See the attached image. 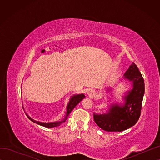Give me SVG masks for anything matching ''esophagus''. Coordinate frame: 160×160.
I'll return each mask as SVG.
<instances>
[{
  "label": "esophagus",
  "mask_w": 160,
  "mask_h": 160,
  "mask_svg": "<svg viewBox=\"0 0 160 160\" xmlns=\"http://www.w3.org/2000/svg\"><path fill=\"white\" fill-rule=\"evenodd\" d=\"M88 94L91 98H93V97L95 95V91L93 89H90L88 91Z\"/></svg>",
  "instance_id": "34e87169"
}]
</instances>
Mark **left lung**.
Segmentation results:
<instances>
[{
    "label": "left lung",
    "mask_w": 160,
    "mask_h": 160,
    "mask_svg": "<svg viewBox=\"0 0 160 160\" xmlns=\"http://www.w3.org/2000/svg\"><path fill=\"white\" fill-rule=\"evenodd\" d=\"M124 75L125 79L133 81V86L125 97L124 106L115 104L111 106L106 114L93 115L96 124L107 132H122L132 127L141 115L145 91L143 77L135 62H132Z\"/></svg>",
    "instance_id": "8db88e82"
}]
</instances>
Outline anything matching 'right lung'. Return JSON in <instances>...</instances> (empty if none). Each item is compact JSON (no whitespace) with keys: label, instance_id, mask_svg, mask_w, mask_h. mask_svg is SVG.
<instances>
[{"label":"right lung","instance_id":"1","mask_svg":"<svg viewBox=\"0 0 160 160\" xmlns=\"http://www.w3.org/2000/svg\"><path fill=\"white\" fill-rule=\"evenodd\" d=\"M85 95L83 94H79V95H73L71 98V100L69 101V103L67 105V113H66V116L65 118H64V119L61 121V122H52V123H41V122H37L35 120H33L32 118H31L28 115H27V116L28 117V118L32 122H33L34 123H36L38 125H42V126H44L45 128H55V127H57V126H59V125L62 123V122H65V121L69 117V113L71 112V111L75 108V106L78 104L80 101L83 99L85 98Z\"/></svg>","mask_w":160,"mask_h":160}]
</instances>
